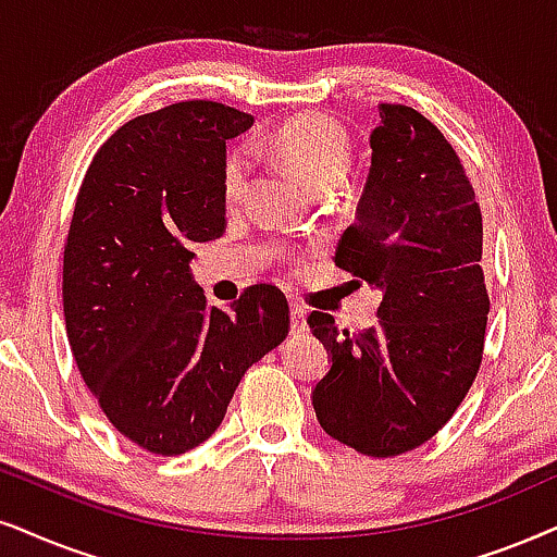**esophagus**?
<instances>
[{"label": "esophagus", "instance_id": "1", "mask_svg": "<svg viewBox=\"0 0 557 557\" xmlns=\"http://www.w3.org/2000/svg\"><path fill=\"white\" fill-rule=\"evenodd\" d=\"M290 331L295 334H306V313L298 302H290Z\"/></svg>", "mask_w": 557, "mask_h": 557}]
</instances>
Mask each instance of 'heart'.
<instances>
[{"label":"heart","mask_w":557,"mask_h":557,"mask_svg":"<svg viewBox=\"0 0 557 557\" xmlns=\"http://www.w3.org/2000/svg\"><path fill=\"white\" fill-rule=\"evenodd\" d=\"M264 149L285 161L287 166L298 169L315 189H329L347 174L351 161V144L347 131L329 115L308 112L280 125L267 138ZM249 166L242 151H234L223 166V197L228 202H238L246 193Z\"/></svg>","instance_id":"heart-1"}]
</instances>
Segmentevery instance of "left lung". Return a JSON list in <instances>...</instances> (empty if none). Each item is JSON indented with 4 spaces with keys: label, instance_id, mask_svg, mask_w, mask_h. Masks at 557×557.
<instances>
[{
    "label": "left lung",
    "instance_id": "8db88e82",
    "mask_svg": "<svg viewBox=\"0 0 557 557\" xmlns=\"http://www.w3.org/2000/svg\"><path fill=\"white\" fill-rule=\"evenodd\" d=\"M370 172L336 267L383 295L377 323L308 326L331 370L311 393L323 432L370 457L424 445L447 424L481 368L488 293L483 218L447 138L406 104H380Z\"/></svg>",
    "mask_w": 557,
    "mask_h": 557
}]
</instances>
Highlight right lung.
I'll return each instance as SVG.
<instances>
[{"label": "right lung", "instance_id": "1", "mask_svg": "<svg viewBox=\"0 0 557 557\" xmlns=\"http://www.w3.org/2000/svg\"><path fill=\"white\" fill-rule=\"evenodd\" d=\"M255 117L189 100L133 117L100 146L63 249L72 355L104 417L153 455H182L221 426L244 372L283 344L285 295L251 285L208 306L193 244L226 228V140Z\"/></svg>", "mask_w": 557, "mask_h": 557}]
</instances>
